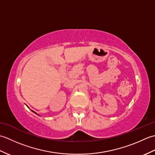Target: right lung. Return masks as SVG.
I'll list each match as a JSON object with an SVG mask.
<instances>
[{
  "label": "right lung",
  "mask_w": 155,
  "mask_h": 155,
  "mask_svg": "<svg viewBox=\"0 0 155 155\" xmlns=\"http://www.w3.org/2000/svg\"><path fill=\"white\" fill-rule=\"evenodd\" d=\"M33 112H34V111H33ZM34 113H35V112H34Z\"/></svg>",
  "instance_id": "right-lung-1"
}]
</instances>
